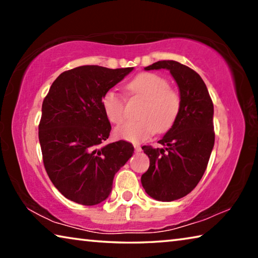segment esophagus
Segmentation results:
<instances>
[{"mask_svg": "<svg viewBox=\"0 0 258 258\" xmlns=\"http://www.w3.org/2000/svg\"><path fill=\"white\" fill-rule=\"evenodd\" d=\"M134 149H135V152H141L142 151L141 147H140L139 145H134Z\"/></svg>", "mask_w": 258, "mask_h": 258, "instance_id": "obj_1", "label": "esophagus"}]
</instances>
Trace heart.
I'll list each match as a JSON object with an SVG mask.
<instances>
[{
  "label": "heart",
  "mask_w": 258,
  "mask_h": 258,
  "mask_svg": "<svg viewBox=\"0 0 258 258\" xmlns=\"http://www.w3.org/2000/svg\"><path fill=\"white\" fill-rule=\"evenodd\" d=\"M132 97L146 100L139 117L116 127L117 138L131 142H141L156 132L165 133L172 128L181 109V98L169 89L168 82L154 73H141L126 85ZM102 108L107 118L113 124L125 119V101L115 91H108L102 97Z\"/></svg>",
  "instance_id": "1"
}]
</instances>
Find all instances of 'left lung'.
<instances>
[{"mask_svg":"<svg viewBox=\"0 0 258 258\" xmlns=\"http://www.w3.org/2000/svg\"><path fill=\"white\" fill-rule=\"evenodd\" d=\"M167 69L176 82L181 109L176 121L159 143L163 148L143 146L150 166L141 176L143 189L158 202H173L195 189L206 171L214 133V106L203 78L174 60H161L145 71Z\"/></svg>","mask_w":258,"mask_h":258,"instance_id":"left-lung-1","label":"left lung"}]
</instances>
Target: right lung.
Wrapping results in <instances>:
<instances>
[{
    "mask_svg": "<svg viewBox=\"0 0 258 258\" xmlns=\"http://www.w3.org/2000/svg\"><path fill=\"white\" fill-rule=\"evenodd\" d=\"M133 67L81 66L52 83L42 104L38 139L51 182L74 203L93 206L106 200L115 174L134 152L130 142L104 145L111 125L102 97Z\"/></svg>",
    "mask_w": 258,
    "mask_h": 258,
    "instance_id": "1",
    "label": "right lung"
}]
</instances>
